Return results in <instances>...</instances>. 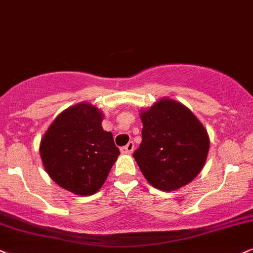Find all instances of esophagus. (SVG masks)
Returning <instances> with one entry per match:
<instances>
[{
  "mask_svg": "<svg viewBox=\"0 0 253 253\" xmlns=\"http://www.w3.org/2000/svg\"><path fill=\"white\" fill-rule=\"evenodd\" d=\"M133 150H134V142L133 141H129L126 146L121 148V152L125 153V154H132Z\"/></svg>",
  "mask_w": 253,
  "mask_h": 253,
  "instance_id": "1",
  "label": "esophagus"
}]
</instances>
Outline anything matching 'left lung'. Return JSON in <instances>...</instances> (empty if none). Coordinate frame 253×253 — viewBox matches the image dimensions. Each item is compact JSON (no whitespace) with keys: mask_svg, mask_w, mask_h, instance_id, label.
Instances as JSON below:
<instances>
[{"mask_svg":"<svg viewBox=\"0 0 253 253\" xmlns=\"http://www.w3.org/2000/svg\"><path fill=\"white\" fill-rule=\"evenodd\" d=\"M142 142L134 152L140 170L153 187L174 191L190 183L206 165L207 129L183 104L161 98L140 111Z\"/></svg>","mask_w":253,"mask_h":253,"instance_id":"1","label":"left lung"}]
</instances>
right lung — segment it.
I'll list each match as a JSON object with an SVG mask.
<instances>
[{
	"label": "right lung",
	"mask_w": 253,
	"mask_h": 253,
	"mask_svg": "<svg viewBox=\"0 0 253 253\" xmlns=\"http://www.w3.org/2000/svg\"><path fill=\"white\" fill-rule=\"evenodd\" d=\"M103 112L88 103L66 108L41 140L42 162L63 189L89 196L100 189L120 150L103 129Z\"/></svg>",
	"instance_id": "obj_1"
}]
</instances>
